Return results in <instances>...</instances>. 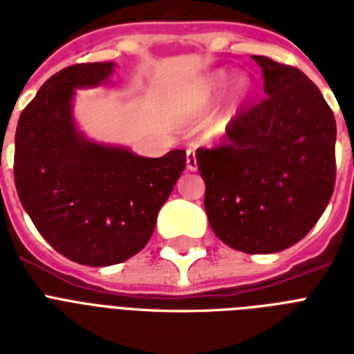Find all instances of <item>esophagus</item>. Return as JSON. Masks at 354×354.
<instances>
[{"mask_svg": "<svg viewBox=\"0 0 354 354\" xmlns=\"http://www.w3.org/2000/svg\"><path fill=\"white\" fill-rule=\"evenodd\" d=\"M185 158H187L189 171H196V169H198V163H196V154H194V150L189 149L187 152H185Z\"/></svg>", "mask_w": 354, "mask_h": 354, "instance_id": "1", "label": "esophagus"}]
</instances>
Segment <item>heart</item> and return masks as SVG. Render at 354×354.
<instances>
[{
  "mask_svg": "<svg viewBox=\"0 0 354 354\" xmlns=\"http://www.w3.org/2000/svg\"><path fill=\"white\" fill-rule=\"evenodd\" d=\"M226 80L227 75L224 73V71H218V73L211 75L209 79H207V93H209V95H216V93L226 86ZM250 95H252V82H250V79H248L246 75H236L235 79L230 82V86H227L221 113L216 115L213 124H211L213 132H224V130L235 121L236 115L241 113L242 106L246 104Z\"/></svg>",
  "mask_w": 354,
  "mask_h": 354,
  "instance_id": "heart-1",
  "label": "heart"
}]
</instances>
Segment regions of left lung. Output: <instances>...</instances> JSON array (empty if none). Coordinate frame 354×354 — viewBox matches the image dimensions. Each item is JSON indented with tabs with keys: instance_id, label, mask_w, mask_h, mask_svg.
Wrapping results in <instances>:
<instances>
[{
	"instance_id": "8db88e82",
	"label": "left lung",
	"mask_w": 354,
	"mask_h": 354,
	"mask_svg": "<svg viewBox=\"0 0 354 354\" xmlns=\"http://www.w3.org/2000/svg\"><path fill=\"white\" fill-rule=\"evenodd\" d=\"M264 97L227 127V143L196 150L211 230L233 250L275 253L314 227L336 182L335 113L297 68L253 55Z\"/></svg>"
}]
</instances>
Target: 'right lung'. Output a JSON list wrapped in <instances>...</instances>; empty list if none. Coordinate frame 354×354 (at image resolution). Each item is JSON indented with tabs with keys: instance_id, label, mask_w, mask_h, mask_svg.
Returning a JSON list of instances; mask_svg holds the SVG:
<instances>
[{
	"instance_id": "1",
	"label": "right lung",
	"mask_w": 354,
	"mask_h": 354,
	"mask_svg": "<svg viewBox=\"0 0 354 354\" xmlns=\"http://www.w3.org/2000/svg\"><path fill=\"white\" fill-rule=\"evenodd\" d=\"M113 62L75 64L44 82L16 128L14 182L40 235L86 266L122 263L149 242L185 169V150L161 158L93 143L77 130V88L110 82Z\"/></svg>"
}]
</instances>
